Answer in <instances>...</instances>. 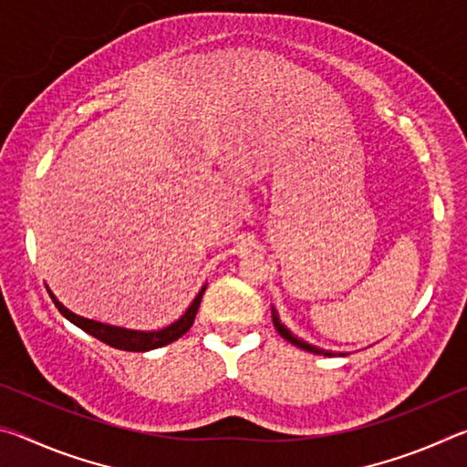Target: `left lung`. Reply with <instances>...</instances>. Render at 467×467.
Wrapping results in <instances>:
<instances>
[{"label":"left lung","mask_w":467,"mask_h":467,"mask_svg":"<svg viewBox=\"0 0 467 467\" xmlns=\"http://www.w3.org/2000/svg\"><path fill=\"white\" fill-rule=\"evenodd\" d=\"M272 319H274V327L278 329V334H280L284 339H288L290 344H295V346H298V348H303V350H306V352L323 354V357H334V352L323 350V348H317V346H313V344H306L305 339H300V337H296L295 334H292V331H290L286 326H282V323H280V317H278V313H275V309H272ZM342 357H344V354H342Z\"/></svg>","instance_id":"1"}]
</instances>
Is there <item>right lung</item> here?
I'll list each match as a JSON object with an SVG mask.
<instances>
[{
    "label": "right lung",
    "instance_id": "1",
    "mask_svg": "<svg viewBox=\"0 0 467 467\" xmlns=\"http://www.w3.org/2000/svg\"><path fill=\"white\" fill-rule=\"evenodd\" d=\"M205 292V286L200 290V295L193 298V303L189 305V309L185 311V315H181V319H177L175 323H171L169 327L164 329H158V331H138V329H125V327H115V326H107V323H100V321H92V319H86L80 317V315L72 313L69 309H66L57 298H55L53 292L49 290V296L57 306L59 313L63 317L69 319L78 326L80 329H84L86 334L94 336L100 342H105L109 346L117 348V350H125V352H148V350H154V348H161V346H167L171 342H175L183 334H187L189 327L193 326V319L197 315V309H200V303H202V296Z\"/></svg>",
    "mask_w": 467,
    "mask_h": 467
}]
</instances>
